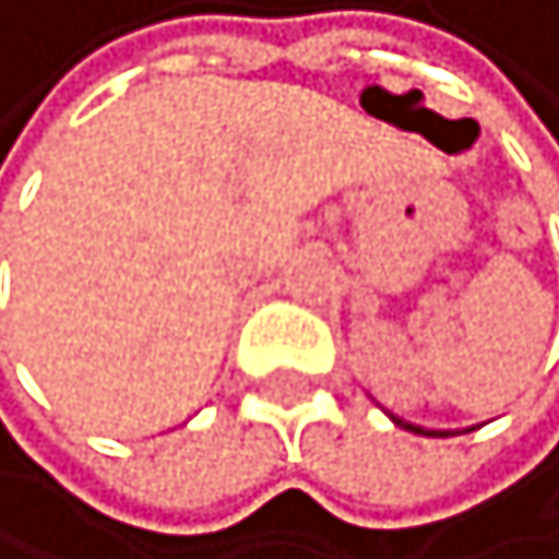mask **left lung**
Masks as SVG:
<instances>
[{
  "instance_id": "1",
  "label": "left lung",
  "mask_w": 559,
  "mask_h": 559,
  "mask_svg": "<svg viewBox=\"0 0 559 559\" xmlns=\"http://www.w3.org/2000/svg\"><path fill=\"white\" fill-rule=\"evenodd\" d=\"M395 425L400 428H406V431H417V435H450V431H425V428H417V425H411V420H403V417H395V414H389Z\"/></svg>"
}]
</instances>
